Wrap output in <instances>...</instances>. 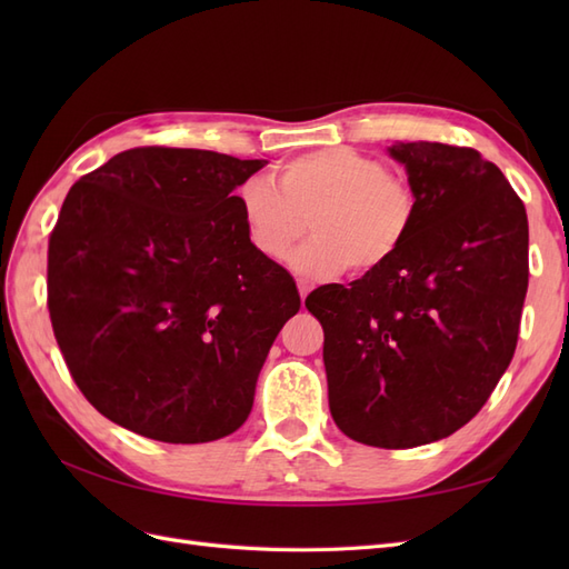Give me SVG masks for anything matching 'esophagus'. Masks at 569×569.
I'll return each instance as SVG.
<instances>
[{"label":"esophagus","mask_w":569,"mask_h":569,"mask_svg":"<svg viewBox=\"0 0 569 569\" xmlns=\"http://www.w3.org/2000/svg\"><path fill=\"white\" fill-rule=\"evenodd\" d=\"M297 284H299V295H301V301H306L308 291H311V284H308L306 280H297Z\"/></svg>","instance_id":"obj_1"}]
</instances>
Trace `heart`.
Returning a JSON list of instances; mask_svg holds the SVG:
<instances>
[{
  "instance_id": "obj_1",
  "label": "heart",
  "mask_w": 569,
  "mask_h": 569,
  "mask_svg": "<svg viewBox=\"0 0 569 569\" xmlns=\"http://www.w3.org/2000/svg\"><path fill=\"white\" fill-rule=\"evenodd\" d=\"M280 192L251 178L239 187V209L251 247L282 261L306 234L316 237L295 256L297 272L316 280L389 266L416 226L418 194L389 166L349 147L301 153L278 173Z\"/></svg>"
}]
</instances>
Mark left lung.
I'll use <instances>...</instances> for the list:
<instances>
[{
    "label": "left lung",
    "mask_w": 569,
    "mask_h": 569,
    "mask_svg": "<svg viewBox=\"0 0 569 569\" xmlns=\"http://www.w3.org/2000/svg\"><path fill=\"white\" fill-rule=\"evenodd\" d=\"M418 218L382 270L306 297L343 435L412 449L468 425L510 366L529 282L522 199L470 147L393 144Z\"/></svg>",
    "instance_id": "8db88e82"
}]
</instances>
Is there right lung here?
Wrapping results in <instances>:
<instances>
[{
  "mask_svg": "<svg viewBox=\"0 0 569 569\" xmlns=\"http://www.w3.org/2000/svg\"><path fill=\"white\" fill-rule=\"evenodd\" d=\"M268 161L176 147L116 153L68 192L47 251V308L101 416L166 443L232 435L301 299L258 253L239 197Z\"/></svg>",
  "mask_w": 569,
  "mask_h": 569,
  "instance_id": "1",
  "label": "right lung"
}]
</instances>
